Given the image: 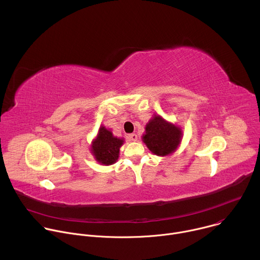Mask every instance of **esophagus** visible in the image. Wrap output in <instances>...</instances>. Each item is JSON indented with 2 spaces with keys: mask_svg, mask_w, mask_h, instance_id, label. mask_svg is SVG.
<instances>
[{
  "mask_svg": "<svg viewBox=\"0 0 260 260\" xmlns=\"http://www.w3.org/2000/svg\"><path fill=\"white\" fill-rule=\"evenodd\" d=\"M128 138H129L132 141H134V142L138 140V136H137L136 134H131V135L128 136Z\"/></svg>",
  "mask_w": 260,
  "mask_h": 260,
  "instance_id": "34e87169",
  "label": "esophagus"
}]
</instances>
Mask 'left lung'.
I'll return each mask as SVG.
<instances>
[{
  "instance_id": "1",
  "label": "left lung",
  "mask_w": 260,
  "mask_h": 260,
  "mask_svg": "<svg viewBox=\"0 0 260 260\" xmlns=\"http://www.w3.org/2000/svg\"><path fill=\"white\" fill-rule=\"evenodd\" d=\"M181 129L167 122L160 116H154L146 125L143 141L156 155H168L175 151L181 141Z\"/></svg>"
}]
</instances>
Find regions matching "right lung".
I'll return each mask as SVG.
<instances>
[{
  "label": "right lung",
  "instance_id": "obj_1",
  "mask_svg": "<svg viewBox=\"0 0 260 260\" xmlns=\"http://www.w3.org/2000/svg\"><path fill=\"white\" fill-rule=\"evenodd\" d=\"M122 143L123 140L113 137L112 133L102 126L92 143L91 151L99 162L106 166L112 165L118 158L119 148Z\"/></svg>",
  "mask_w": 260,
  "mask_h": 260
}]
</instances>
